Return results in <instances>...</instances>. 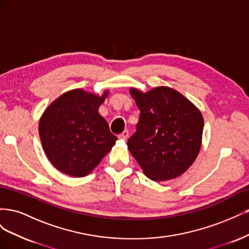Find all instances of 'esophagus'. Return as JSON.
<instances>
[{"label":"esophagus","mask_w":249,"mask_h":249,"mask_svg":"<svg viewBox=\"0 0 249 249\" xmlns=\"http://www.w3.org/2000/svg\"><path fill=\"white\" fill-rule=\"evenodd\" d=\"M127 137H129V132H127L126 130L124 131L122 134L118 135V138L122 139V140H126Z\"/></svg>","instance_id":"esophagus-1"}]
</instances>
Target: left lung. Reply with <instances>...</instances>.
Here are the masks:
<instances>
[{"label": "left lung", "mask_w": 249, "mask_h": 249, "mask_svg": "<svg viewBox=\"0 0 249 249\" xmlns=\"http://www.w3.org/2000/svg\"><path fill=\"white\" fill-rule=\"evenodd\" d=\"M130 93L140 110L137 131L127 140L130 153L155 182L183 175L200 150L201 112L170 87H156L145 93L131 88Z\"/></svg>", "instance_id": "1"}]
</instances>
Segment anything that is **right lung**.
<instances>
[{
	"instance_id": "right-lung-1",
	"label": "right lung",
	"mask_w": 249,
	"mask_h": 249,
	"mask_svg": "<svg viewBox=\"0 0 249 249\" xmlns=\"http://www.w3.org/2000/svg\"><path fill=\"white\" fill-rule=\"evenodd\" d=\"M109 91L101 96L83 89L70 90L44 110L39 120V136L48 159L65 175H89L106 156L117 137L99 108Z\"/></svg>"
}]
</instances>
